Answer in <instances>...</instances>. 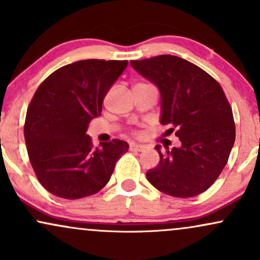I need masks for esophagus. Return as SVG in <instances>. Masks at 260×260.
Listing matches in <instances>:
<instances>
[{"instance_id":"esophagus-1","label":"esophagus","mask_w":260,"mask_h":260,"mask_svg":"<svg viewBox=\"0 0 260 260\" xmlns=\"http://www.w3.org/2000/svg\"><path fill=\"white\" fill-rule=\"evenodd\" d=\"M129 149L132 151H143L144 150V145L140 144H136V143H131L129 144Z\"/></svg>"}]
</instances>
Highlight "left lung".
Returning a JSON list of instances; mask_svg holds the SVG:
<instances>
[{"label":"left lung","instance_id":"obj_1","mask_svg":"<svg viewBox=\"0 0 260 260\" xmlns=\"http://www.w3.org/2000/svg\"><path fill=\"white\" fill-rule=\"evenodd\" d=\"M131 66L159 88L160 123L176 128L178 148L161 151L147 178L165 194L189 198L205 192L225 168L234 147L232 109L222 88L211 76L177 56L160 55L131 61Z\"/></svg>","mask_w":260,"mask_h":260}]
</instances>
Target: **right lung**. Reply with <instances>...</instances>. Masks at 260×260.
Segmentation results:
<instances>
[{
	"label": "right lung",
	"mask_w": 260,
	"mask_h": 260,
	"mask_svg": "<svg viewBox=\"0 0 260 260\" xmlns=\"http://www.w3.org/2000/svg\"><path fill=\"white\" fill-rule=\"evenodd\" d=\"M128 61L83 59L58 68L41 83L29 104L24 138L39 182L53 196L80 199L110 181L127 142L92 148L88 124L101 115L103 100Z\"/></svg>",
	"instance_id": "right-lung-1"
}]
</instances>
